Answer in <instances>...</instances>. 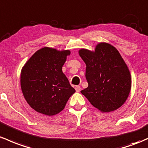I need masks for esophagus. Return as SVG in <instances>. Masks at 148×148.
<instances>
[{
	"instance_id": "34e87169",
	"label": "esophagus",
	"mask_w": 148,
	"mask_h": 148,
	"mask_svg": "<svg viewBox=\"0 0 148 148\" xmlns=\"http://www.w3.org/2000/svg\"><path fill=\"white\" fill-rule=\"evenodd\" d=\"M75 89L76 92H80V90H81V88H80V87H79V86H75Z\"/></svg>"
}]
</instances>
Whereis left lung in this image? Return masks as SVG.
Instances as JSON below:
<instances>
[{
  "mask_svg": "<svg viewBox=\"0 0 148 148\" xmlns=\"http://www.w3.org/2000/svg\"><path fill=\"white\" fill-rule=\"evenodd\" d=\"M79 54L86 64L88 87L81 93L103 112L117 110L124 103L132 87L127 64L115 47L106 42L95 51L81 49Z\"/></svg>",
  "mask_w": 148,
  "mask_h": 148,
  "instance_id": "left-lung-1",
  "label": "left lung"
}]
</instances>
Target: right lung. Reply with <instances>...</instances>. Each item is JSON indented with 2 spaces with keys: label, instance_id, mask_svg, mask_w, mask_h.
I'll use <instances>...</instances> for the list:
<instances>
[{
  "label": "right lung",
  "instance_id": "obj_1",
  "mask_svg": "<svg viewBox=\"0 0 148 148\" xmlns=\"http://www.w3.org/2000/svg\"><path fill=\"white\" fill-rule=\"evenodd\" d=\"M70 54L69 50L43 47L21 70V91L29 106L38 112L49 116L58 114L75 92L62 72Z\"/></svg>",
  "mask_w": 148,
  "mask_h": 148
}]
</instances>
